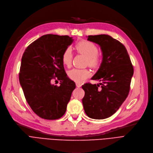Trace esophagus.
<instances>
[{"label": "esophagus", "instance_id": "34e87169", "mask_svg": "<svg viewBox=\"0 0 153 153\" xmlns=\"http://www.w3.org/2000/svg\"><path fill=\"white\" fill-rule=\"evenodd\" d=\"M76 86L78 87V88H79V87L82 86V84L80 83H76Z\"/></svg>", "mask_w": 153, "mask_h": 153}]
</instances>
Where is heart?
Wrapping results in <instances>:
<instances>
[{
    "label": "heart",
    "mask_w": 153,
    "mask_h": 153,
    "mask_svg": "<svg viewBox=\"0 0 153 153\" xmlns=\"http://www.w3.org/2000/svg\"><path fill=\"white\" fill-rule=\"evenodd\" d=\"M75 48L79 53L84 55L87 58V63L90 67H97L98 66L100 63V58L98 55V48L94 43L87 40H82L76 43ZM72 59V50L68 47L64 50L62 54V60L63 65L70 67ZM68 75L72 80L81 83L89 77L90 72L86 69L73 68L68 71Z\"/></svg>",
    "instance_id": "b5f03b06"
}]
</instances>
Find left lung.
Returning a JSON list of instances; mask_svg holds the SVG:
<instances>
[{
  "instance_id": "left-lung-1",
  "label": "left lung",
  "mask_w": 153,
  "mask_h": 153,
  "mask_svg": "<svg viewBox=\"0 0 153 153\" xmlns=\"http://www.w3.org/2000/svg\"><path fill=\"white\" fill-rule=\"evenodd\" d=\"M88 40L100 47L103 58L91 78L100 83L82 85V103L88 117L103 120L117 111L127 98L134 70L126 48L118 40L105 34L89 35Z\"/></svg>"
}]
</instances>
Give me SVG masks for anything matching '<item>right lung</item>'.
I'll list each match as a JSON object with an SVG mask.
<instances>
[{
    "instance_id": "1",
    "label": "right lung",
    "mask_w": 153,
    "mask_h": 153,
    "mask_svg": "<svg viewBox=\"0 0 153 153\" xmlns=\"http://www.w3.org/2000/svg\"><path fill=\"white\" fill-rule=\"evenodd\" d=\"M73 42L68 35H43L27 47L22 57L20 83L28 104L42 118L59 119L66 112L76 86L65 73L62 56ZM56 77L61 80L59 87L51 84Z\"/></svg>"
}]
</instances>
